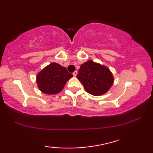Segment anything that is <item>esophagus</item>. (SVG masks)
I'll return each instance as SVG.
<instances>
[{
    "instance_id": "obj_1",
    "label": "esophagus",
    "mask_w": 153,
    "mask_h": 153,
    "mask_svg": "<svg viewBox=\"0 0 153 153\" xmlns=\"http://www.w3.org/2000/svg\"><path fill=\"white\" fill-rule=\"evenodd\" d=\"M77 73H78V72H77L76 70V71H74V72H73V75H74V76H76V75H77Z\"/></svg>"
}]
</instances>
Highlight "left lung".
<instances>
[{"label":"left lung","instance_id":"left-lung-1","mask_svg":"<svg viewBox=\"0 0 153 153\" xmlns=\"http://www.w3.org/2000/svg\"><path fill=\"white\" fill-rule=\"evenodd\" d=\"M85 91L94 96L107 92L114 83V77L109 68L92 60L82 64L76 75Z\"/></svg>","mask_w":153,"mask_h":153}]
</instances>
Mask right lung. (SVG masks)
<instances>
[{
    "mask_svg": "<svg viewBox=\"0 0 153 153\" xmlns=\"http://www.w3.org/2000/svg\"><path fill=\"white\" fill-rule=\"evenodd\" d=\"M73 75L65 68L52 63L40 71L36 76L39 89L46 94H56L63 89L66 82Z\"/></svg>",
    "mask_w": 153,
    "mask_h": 153,
    "instance_id": "obj_1",
    "label": "right lung"
}]
</instances>
